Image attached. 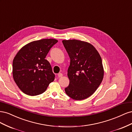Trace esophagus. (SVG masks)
<instances>
[{"label": "esophagus", "instance_id": "obj_1", "mask_svg": "<svg viewBox=\"0 0 132 132\" xmlns=\"http://www.w3.org/2000/svg\"><path fill=\"white\" fill-rule=\"evenodd\" d=\"M58 77L59 78L62 77H63V74H62V73H59V74H58Z\"/></svg>", "mask_w": 132, "mask_h": 132}]
</instances>
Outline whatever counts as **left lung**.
<instances>
[{
  "instance_id": "8db88e82",
  "label": "left lung",
  "mask_w": 132,
  "mask_h": 132,
  "mask_svg": "<svg viewBox=\"0 0 132 132\" xmlns=\"http://www.w3.org/2000/svg\"><path fill=\"white\" fill-rule=\"evenodd\" d=\"M70 59L68 70L69 85L65 88L67 95L75 100L90 97L102 81L104 70L97 51L90 43L77 40H63Z\"/></svg>"
}]
</instances>
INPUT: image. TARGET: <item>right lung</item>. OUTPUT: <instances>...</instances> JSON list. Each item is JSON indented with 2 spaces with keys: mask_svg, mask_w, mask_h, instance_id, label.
I'll use <instances>...</instances> for the list:
<instances>
[{
  "mask_svg": "<svg viewBox=\"0 0 132 132\" xmlns=\"http://www.w3.org/2000/svg\"><path fill=\"white\" fill-rule=\"evenodd\" d=\"M57 42L52 38L31 42L15 55L13 62V78L23 93L30 96L41 94L54 81L55 75L45 58Z\"/></svg>",
  "mask_w": 132,
  "mask_h": 132,
  "instance_id": "1",
  "label": "right lung"
}]
</instances>
